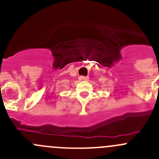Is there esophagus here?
<instances>
[{
	"mask_svg": "<svg viewBox=\"0 0 159 159\" xmlns=\"http://www.w3.org/2000/svg\"><path fill=\"white\" fill-rule=\"evenodd\" d=\"M81 80H83V81H89V77H84V76L81 77Z\"/></svg>",
	"mask_w": 159,
	"mask_h": 159,
	"instance_id": "obj_1",
	"label": "esophagus"
}]
</instances>
